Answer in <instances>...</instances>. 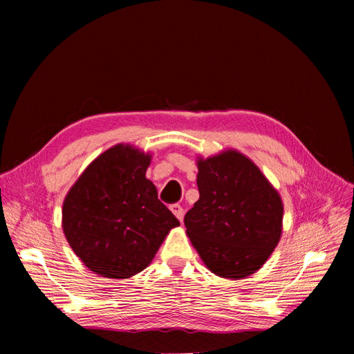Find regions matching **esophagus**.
<instances>
[{"label": "esophagus", "mask_w": 354, "mask_h": 354, "mask_svg": "<svg viewBox=\"0 0 354 354\" xmlns=\"http://www.w3.org/2000/svg\"><path fill=\"white\" fill-rule=\"evenodd\" d=\"M169 209L173 211V214L174 216L181 221L183 220V217H185V209H183V207L180 205V203H173V205H169Z\"/></svg>", "instance_id": "obj_1"}]
</instances>
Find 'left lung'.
I'll list each match as a JSON object with an SVG mask.
<instances>
[{
	"label": "left lung",
	"mask_w": 354,
	"mask_h": 354,
	"mask_svg": "<svg viewBox=\"0 0 354 354\" xmlns=\"http://www.w3.org/2000/svg\"><path fill=\"white\" fill-rule=\"evenodd\" d=\"M199 199L185 216L186 233L208 269L221 277L252 274L282 233L281 196L236 151L198 160Z\"/></svg>",
	"instance_id": "8db88e82"
}]
</instances>
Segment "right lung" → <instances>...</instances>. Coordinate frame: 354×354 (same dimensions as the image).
<instances>
[{"mask_svg":"<svg viewBox=\"0 0 354 354\" xmlns=\"http://www.w3.org/2000/svg\"><path fill=\"white\" fill-rule=\"evenodd\" d=\"M151 155L118 145L93 160L63 202V230L91 272L115 279L151 264L169 229L178 226L146 178Z\"/></svg>","mask_w":354,"mask_h":354,"instance_id":"right-lung-1","label":"right lung"}]
</instances>
